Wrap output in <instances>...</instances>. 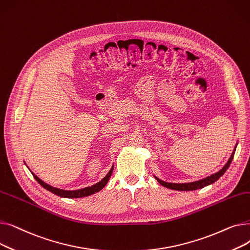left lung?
Segmentation results:
<instances>
[{"label": "left lung", "mask_w": 250, "mask_h": 250, "mask_svg": "<svg viewBox=\"0 0 250 250\" xmlns=\"http://www.w3.org/2000/svg\"><path fill=\"white\" fill-rule=\"evenodd\" d=\"M236 147H237V143H236L235 145V148L230 156L229 160L227 161V163L223 166L222 169H220L218 172L209 175V176H207L203 179H200L198 181H192V182H186V183H172V182H166V181H163L161 179H159L158 177H156L154 175V177L156 178V180L158 181L161 186L167 188H170V189H174V190H181V191H189V190H196V189H201L205 187H208L209 185H212V183H214L215 181H217L223 174H224L226 172V170L229 168L232 160H233V157H234V154H235V151H236Z\"/></svg>", "instance_id": "left-lung-1"}]
</instances>
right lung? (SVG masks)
Segmentation results:
<instances>
[{"label": "right lung", "mask_w": 250, "mask_h": 250, "mask_svg": "<svg viewBox=\"0 0 250 250\" xmlns=\"http://www.w3.org/2000/svg\"><path fill=\"white\" fill-rule=\"evenodd\" d=\"M113 165L111 167V169L108 171V173L105 175L99 182L95 183V185L91 186V187H88V188H81V189H76V190H64V189H61V188H54L51 187L49 185H47V183H45L44 181H42L41 178L37 177L33 172L32 175L33 177L36 179V181L41 185L42 187H43L46 190L55 193L59 196H62V198H68V199H77V198H83V196H88V195H91L93 194L95 192H98L100 191L105 186L107 185V182L112 174V171H113Z\"/></svg>", "instance_id": "1"}]
</instances>
